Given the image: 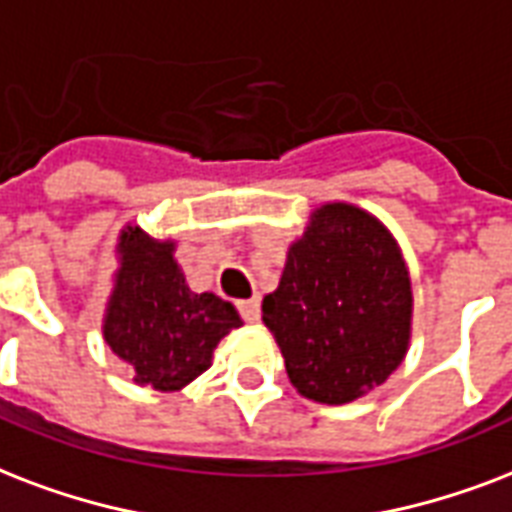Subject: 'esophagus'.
<instances>
[{
	"instance_id": "obj_1",
	"label": "esophagus",
	"mask_w": 512,
	"mask_h": 512,
	"mask_svg": "<svg viewBox=\"0 0 512 512\" xmlns=\"http://www.w3.org/2000/svg\"><path fill=\"white\" fill-rule=\"evenodd\" d=\"M237 307H240V315H243V318L248 320V323H259V318H261V301H259V296H253V299L240 301Z\"/></svg>"
}]
</instances>
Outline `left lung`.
Listing matches in <instances>:
<instances>
[{
  "label": "left lung",
  "mask_w": 512,
  "mask_h": 512,
  "mask_svg": "<svg viewBox=\"0 0 512 512\" xmlns=\"http://www.w3.org/2000/svg\"><path fill=\"white\" fill-rule=\"evenodd\" d=\"M264 326L299 395L342 406L363 398L403 363L414 291L398 240L352 202H323L264 296Z\"/></svg>",
  "instance_id": "obj_1"
}]
</instances>
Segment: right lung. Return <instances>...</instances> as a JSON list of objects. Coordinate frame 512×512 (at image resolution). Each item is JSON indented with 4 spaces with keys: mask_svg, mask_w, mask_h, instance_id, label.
Returning <instances> with one entry per match:
<instances>
[{
    "mask_svg": "<svg viewBox=\"0 0 512 512\" xmlns=\"http://www.w3.org/2000/svg\"><path fill=\"white\" fill-rule=\"evenodd\" d=\"M176 240H157L136 224L120 229L117 269L106 299L104 342L138 387L178 392L213 363V350L243 326L232 301L194 293L176 261Z\"/></svg>",
    "mask_w": 512,
    "mask_h": 512,
    "instance_id": "obj_1",
    "label": "right lung"
}]
</instances>
